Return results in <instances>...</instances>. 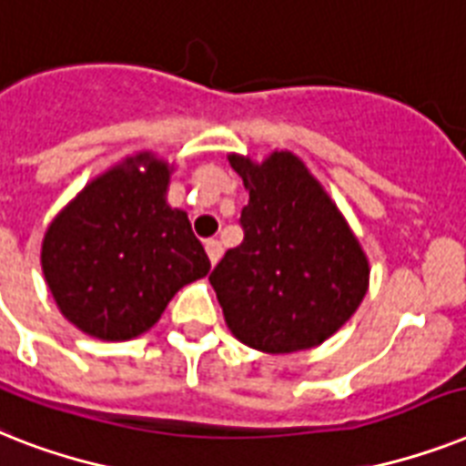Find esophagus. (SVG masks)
Listing matches in <instances>:
<instances>
[{"label": "esophagus", "instance_id": "1", "mask_svg": "<svg viewBox=\"0 0 466 466\" xmlns=\"http://www.w3.org/2000/svg\"><path fill=\"white\" fill-rule=\"evenodd\" d=\"M206 251H208V258H210V263H218L222 256V244L218 239H208L206 241Z\"/></svg>", "mask_w": 466, "mask_h": 466}]
</instances>
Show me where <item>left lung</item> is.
Here are the masks:
<instances>
[{
  "label": "left lung",
  "mask_w": 466,
  "mask_h": 466,
  "mask_svg": "<svg viewBox=\"0 0 466 466\" xmlns=\"http://www.w3.org/2000/svg\"><path fill=\"white\" fill-rule=\"evenodd\" d=\"M248 191L244 241L210 272L227 328L266 354L313 350L354 316L369 292V258L306 162L272 150L263 162L232 153Z\"/></svg>",
  "instance_id": "8db88e82"
}]
</instances>
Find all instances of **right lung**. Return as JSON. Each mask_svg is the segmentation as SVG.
Returning <instances> with one entry per match:
<instances>
[{
    "instance_id": "add662e5",
    "label": "right lung",
    "mask_w": 466,
    "mask_h": 466,
    "mask_svg": "<svg viewBox=\"0 0 466 466\" xmlns=\"http://www.w3.org/2000/svg\"><path fill=\"white\" fill-rule=\"evenodd\" d=\"M172 169L150 150L128 155L49 222L45 282L64 319L90 338H138L181 287L210 270L188 215L167 203Z\"/></svg>"
}]
</instances>
